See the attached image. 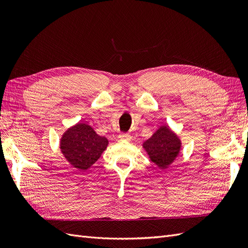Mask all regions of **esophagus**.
<instances>
[{"mask_svg": "<svg viewBox=\"0 0 248 248\" xmlns=\"http://www.w3.org/2000/svg\"><path fill=\"white\" fill-rule=\"evenodd\" d=\"M119 139L121 140H130L131 136H130V134H128V133H121L119 136Z\"/></svg>", "mask_w": 248, "mask_h": 248, "instance_id": "34e87169", "label": "esophagus"}]
</instances>
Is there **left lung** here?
Returning <instances> with one entry per match:
<instances>
[{
  "mask_svg": "<svg viewBox=\"0 0 248 248\" xmlns=\"http://www.w3.org/2000/svg\"><path fill=\"white\" fill-rule=\"evenodd\" d=\"M141 146L150 160L166 170L181 153L182 141L169 125H161Z\"/></svg>",
  "mask_w": 248,
  "mask_h": 248,
  "instance_id": "obj_1",
  "label": "left lung"
}]
</instances>
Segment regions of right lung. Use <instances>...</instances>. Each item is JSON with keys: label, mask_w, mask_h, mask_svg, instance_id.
I'll return each mask as SVG.
<instances>
[{"label": "right lung", "mask_w": 248, "mask_h": 248, "mask_svg": "<svg viewBox=\"0 0 248 248\" xmlns=\"http://www.w3.org/2000/svg\"><path fill=\"white\" fill-rule=\"evenodd\" d=\"M108 146V140L101 137L87 123L69 127L60 140V150L64 158L78 170H87L99 159Z\"/></svg>", "instance_id": "1"}]
</instances>
